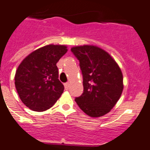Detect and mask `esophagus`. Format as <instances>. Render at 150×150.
<instances>
[{"mask_svg": "<svg viewBox=\"0 0 150 150\" xmlns=\"http://www.w3.org/2000/svg\"><path fill=\"white\" fill-rule=\"evenodd\" d=\"M64 88L66 90H68L69 88V83H64Z\"/></svg>", "mask_w": 150, "mask_h": 150, "instance_id": "34e87169", "label": "esophagus"}]
</instances>
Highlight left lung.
<instances>
[{"mask_svg": "<svg viewBox=\"0 0 150 150\" xmlns=\"http://www.w3.org/2000/svg\"><path fill=\"white\" fill-rule=\"evenodd\" d=\"M71 51L79 60L83 75V92L75 102L89 117L104 116L122 93L121 69L109 53L97 46H76Z\"/></svg>", "mask_w": 150, "mask_h": 150, "instance_id": "obj_1", "label": "left lung"}]
</instances>
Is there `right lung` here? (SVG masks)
Wrapping results in <instances>:
<instances>
[{
	"mask_svg": "<svg viewBox=\"0 0 150 150\" xmlns=\"http://www.w3.org/2000/svg\"><path fill=\"white\" fill-rule=\"evenodd\" d=\"M67 47L48 45L26 56L16 71L14 84L20 100L34 111H45L56 103L64 87L56 63Z\"/></svg>",
	"mask_w": 150,
	"mask_h": 150,
	"instance_id": "right-lung-1",
	"label": "right lung"
}]
</instances>
